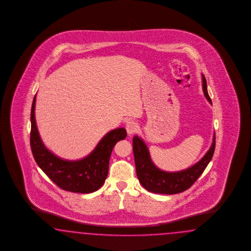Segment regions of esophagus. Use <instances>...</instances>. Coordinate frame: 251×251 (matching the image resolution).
I'll return each mask as SVG.
<instances>
[{
  "mask_svg": "<svg viewBox=\"0 0 251 251\" xmlns=\"http://www.w3.org/2000/svg\"><path fill=\"white\" fill-rule=\"evenodd\" d=\"M139 129V126H138V123L133 121H129V122L126 123V129H127V132L129 135H132L136 132L137 130Z\"/></svg>",
  "mask_w": 251,
  "mask_h": 251,
  "instance_id": "1",
  "label": "esophagus"
}]
</instances>
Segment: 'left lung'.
<instances>
[{"instance_id":"obj_1","label":"left lung","mask_w":251,"mask_h":251,"mask_svg":"<svg viewBox=\"0 0 251 251\" xmlns=\"http://www.w3.org/2000/svg\"><path fill=\"white\" fill-rule=\"evenodd\" d=\"M201 78L204 96L212 104V100L207 91L205 77L202 75ZM132 145L137 176L143 187L153 193L170 195L180 193L190 189L202 174L213 157L215 149V134H213L212 146L205 155L194 166L178 172H165L155 167L151 159L147 146L141 138L133 137Z\"/></svg>"}]
</instances>
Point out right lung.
<instances>
[{
    "label": "right lung",
    "instance_id": "right-lung-1",
    "mask_svg": "<svg viewBox=\"0 0 251 251\" xmlns=\"http://www.w3.org/2000/svg\"><path fill=\"white\" fill-rule=\"evenodd\" d=\"M35 104L36 96L31 108L30 146L38 167L62 190L91 193L100 189L107 176L112 150L119 141L126 138V129L119 128L107 132L95 150L84 159H61L49 151L40 139L35 120Z\"/></svg>",
    "mask_w": 251,
    "mask_h": 251
}]
</instances>
